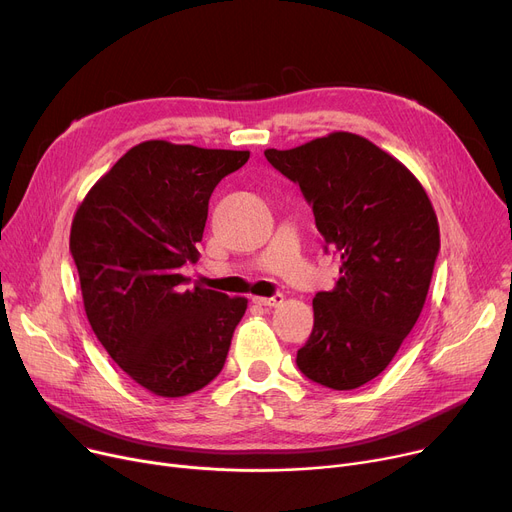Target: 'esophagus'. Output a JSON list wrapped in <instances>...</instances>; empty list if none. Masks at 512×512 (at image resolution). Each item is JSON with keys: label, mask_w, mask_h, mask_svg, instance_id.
Wrapping results in <instances>:
<instances>
[{"label": "esophagus", "mask_w": 512, "mask_h": 512, "mask_svg": "<svg viewBox=\"0 0 512 512\" xmlns=\"http://www.w3.org/2000/svg\"><path fill=\"white\" fill-rule=\"evenodd\" d=\"M253 303L263 307H278L284 303V294H274V297H253Z\"/></svg>", "instance_id": "esophagus-1"}]
</instances>
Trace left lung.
<instances>
[{"label": "left lung", "instance_id": "1", "mask_svg": "<svg viewBox=\"0 0 512 512\" xmlns=\"http://www.w3.org/2000/svg\"><path fill=\"white\" fill-rule=\"evenodd\" d=\"M301 186L340 278L313 299V332L297 353L309 380L355 390L390 365L425 305L440 251L432 201L396 157L353 132L265 149Z\"/></svg>", "mask_w": 512, "mask_h": 512}]
</instances>
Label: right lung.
Wrapping results in <instances>:
<instances>
[{
  "label": "right lung",
  "mask_w": 512,
  "mask_h": 512,
  "mask_svg": "<svg viewBox=\"0 0 512 512\" xmlns=\"http://www.w3.org/2000/svg\"><path fill=\"white\" fill-rule=\"evenodd\" d=\"M249 151L145 141L78 205L70 251L89 324L120 367L155 396L180 398L224 367L245 297L188 288L209 197Z\"/></svg>",
  "instance_id": "obj_1"
}]
</instances>
